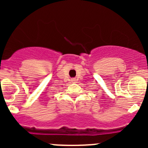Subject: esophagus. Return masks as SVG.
<instances>
[{"instance_id": "esophagus-1", "label": "esophagus", "mask_w": 148, "mask_h": 148, "mask_svg": "<svg viewBox=\"0 0 148 148\" xmlns=\"http://www.w3.org/2000/svg\"><path fill=\"white\" fill-rule=\"evenodd\" d=\"M75 81H76V79H73L72 82H75Z\"/></svg>"}]
</instances>
